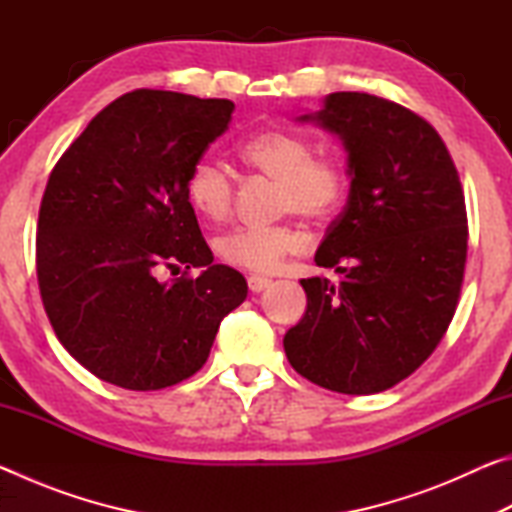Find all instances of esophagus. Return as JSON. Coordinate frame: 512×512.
I'll return each instance as SVG.
<instances>
[{
  "label": "esophagus",
  "mask_w": 512,
  "mask_h": 512,
  "mask_svg": "<svg viewBox=\"0 0 512 512\" xmlns=\"http://www.w3.org/2000/svg\"><path fill=\"white\" fill-rule=\"evenodd\" d=\"M271 277H264V275H250L248 277V289L253 291V293H259V291H264V289H268L271 287Z\"/></svg>",
  "instance_id": "1"
}]
</instances>
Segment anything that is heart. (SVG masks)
Listing matches in <instances>:
<instances>
[{
	"mask_svg": "<svg viewBox=\"0 0 512 512\" xmlns=\"http://www.w3.org/2000/svg\"><path fill=\"white\" fill-rule=\"evenodd\" d=\"M239 160L277 183V212H296L302 219L323 223L339 210L348 192V173L334 158L314 155L305 135L264 128L244 137ZM187 196L205 219L223 221L235 203V185L228 169L214 160H198L187 178ZM305 246V235L291 223L268 228H237L216 239V253L225 264L248 271H271L282 257Z\"/></svg>",
	"mask_w": 512,
	"mask_h": 512,
	"instance_id": "heart-1",
	"label": "heart"
}]
</instances>
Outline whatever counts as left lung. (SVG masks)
<instances>
[{
    "label": "left lung",
    "instance_id": "1",
    "mask_svg": "<svg viewBox=\"0 0 512 512\" xmlns=\"http://www.w3.org/2000/svg\"><path fill=\"white\" fill-rule=\"evenodd\" d=\"M298 121L339 137L350 194L314 257L339 280H300L307 311L284 352L327 391L381 393L429 359L454 318L467 257L461 180L436 128L395 101L334 92Z\"/></svg>",
    "mask_w": 512,
    "mask_h": 512
}]
</instances>
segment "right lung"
Returning <instances> with one entry per match:
<instances>
[{
	"label": "right lung",
	"instance_id": "1",
	"mask_svg": "<svg viewBox=\"0 0 512 512\" xmlns=\"http://www.w3.org/2000/svg\"><path fill=\"white\" fill-rule=\"evenodd\" d=\"M235 103L135 90L94 117L51 171L36 266L58 341L94 377L160 391L203 368L221 320L248 296L212 264L187 178ZM201 267L173 283L162 270Z\"/></svg>",
	"mask_w": 512,
	"mask_h": 512
}]
</instances>
